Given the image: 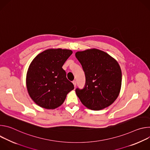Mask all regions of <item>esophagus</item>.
<instances>
[{"label":"esophagus","mask_w":150,"mask_h":150,"mask_svg":"<svg viewBox=\"0 0 150 150\" xmlns=\"http://www.w3.org/2000/svg\"><path fill=\"white\" fill-rule=\"evenodd\" d=\"M72 83H73V84H74V87H76V81H72Z\"/></svg>","instance_id":"esophagus-1"}]
</instances>
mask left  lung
<instances>
[{
  "label": "left lung",
  "instance_id": "left-lung-1",
  "mask_svg": "<svg viewBox=\"0 0 150 150\" xmlns=\"http://www.w3.org/2000/svg\"><path fill=\"white\" fill-rule=\"evenodd\" d=\"M75 56L86 78L84 88L75 90L81 103L93 110H100L113 104L122 85V71L117 60L97 49L77 52Z\"/></svg>",
  "mask_w": 150,
  "mask_h": 150
}]
</instances>
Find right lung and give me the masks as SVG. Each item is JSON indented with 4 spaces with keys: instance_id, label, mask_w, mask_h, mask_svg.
Segmentation results:
<instances>
[{
    "instance_id": "1",
    "label": "right lung",
    "mask_w": 150,
    "mask_h": 150,
    "mask_svg": "<svg viewBox=\"0 0 150 150\" xmlns=\"http://www.w3.org/2000/svg\"><path fill=\"white\" fill-rule=\"evenodd\" d=\"M72 54L69 49H49L39 53L31 62L26 76L27 88L31 99L41 108H58L74 89L62 68Z\"/></svg>"
}]
</instances>
